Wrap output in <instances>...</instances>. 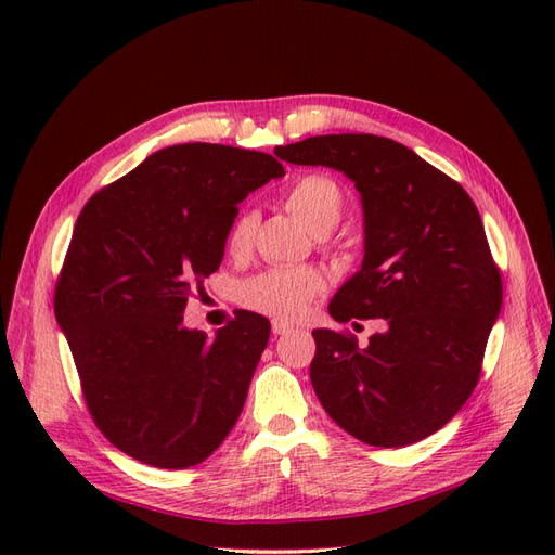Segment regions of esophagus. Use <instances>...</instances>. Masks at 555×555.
I'll return each instance as SVG.
<instances>
[{"mask_svg": "<svg viewBox=\"0 0 555 555\" xmlns=\"http://www.w3.org/2000/svg\"><path fill=\"white\" fill-rule=\"evenodd\" d=\"M294 326L289 324V322H284V319H273V333L275 335H284V333H289Z\"/></svg>", "mask_w": 555, "mask_h": 555, "instance_id": "obj_1", "label": "esophagus"}]
</instances>
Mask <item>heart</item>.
I'll use <instances>...</instances> for the list:
<instances>
[{"mask_svg": "<svg viewBox=\"0 0 555 555\" xmlns=\"http://www.w3.org/2000/svg\"><path fill=\"white\" fill-rule=\"evenodd\" d=\"M284 206L314 236H326L340 220L345 194L333 178L310 173L292 182V188L284 194ZM255 227V212H243L236 217L229 231L231 251H243L249 245ZM322 289L324 278L314 268H273V271L249 278L243 284L241 298L251 310L280 319H294Z\"/></svg>", "mask_w": 555, "mask_h": 555, "instance_id": "heart-1", "label": "heart"}]
</instances>
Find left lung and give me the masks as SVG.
Returning <instances> with one entry per match:
<instances>
[{"label":"left lung","instance_id":"left-lung-1","mask_svg":"<svg viewBox=\"0 0 555 555\" xmlns=\"http://www.w3.org/2000/svg\"><path fill=\"white\" fill-rule=\"evenodd\" d=\"M275 155L354 182L363 261L328 312L335 322H384L365 347L338 331H312L310 379L319 402L365 444L391 449L428 438L477 386L502 308L477 206L414 150L373 133L310 137L278 145Z\"/></svg>","mask_w":555,"mask_h":555}]
</instances>
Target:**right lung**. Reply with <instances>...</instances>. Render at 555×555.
<instances>
[{
  "label": "right lung",
  "instance_id": "add662e5",
  "mask_svg": "<svg viewBox=\"0 0 555 555\" xmlns=\"http://www.w3.org/2000/svg\"><path fill=\"white\" fill-rule=\"evenodd\" d=\"M282 176L257 150L180 143L78 215L55 317L96 426L131 459L192 467L236 426L271 322L241 310L208 335L182 312L194 284L220 268L241 201Z\"/></svg>",
  "mask_w": 555,
  "mask_h": 555
}]
</instances>
